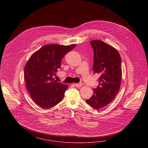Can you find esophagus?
I'll return each instance as SVG.
<instances>
[{
    "label": "esophagus",
    "mask_w": 148,
    "mask_h": 148,
    "mask_svg": "<svg viewBox=\"0 0 148 148\" xmlns=\"http://www.w3.org/2000/svg\"><path fill=\"white\" fill-rule=\"evenodd\" d=\"M75 86L77 87H80L82 86V82H80V83H78V84H74Z\"/></svg>",
    "instance_id": "obj_1"
}]
</instances>
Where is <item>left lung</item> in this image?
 <instances>
[{
	"mask_svg": "<svg viewBox=\"0 0 148 148\" xmlns=\"http://www.w3.org/2000/svg\"><path fill=\"white\" fill-rule=\"evenodd\" d=\"M94 51L93 69L100 75L99 86L86 102L95 110L108 106L115 98L121 87L122 71L121 55L115 48L102 40L90 42Z\"/></svg>",
	"mask_w": 148,
	"mask_h": 148,
	"instance_id": "obj_1",
	"label": "left lung"
}]
</instances>
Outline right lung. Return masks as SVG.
Listing matches in <instances>:
<instances>
[{"label": "right lung", "mask_w": 148, "mask_h": 148, "mask_svg": "<svg viewBox=\"0 0 148 148\" xmlns=\"http://www.w3.org/2000/svg\"><path fill=\"white\" fill-rule=\"evenodd\" d=\"M76 45H46L32 55L24 68L27 90L35 103L43 108H53L63 98L67 85L53 78L63 56Z\"/></svg>", "instance_id": "obj_1"}]
</instances>
